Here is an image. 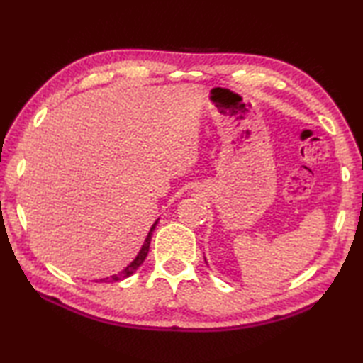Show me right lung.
<instances>
[{"label":"right lung","mask_w":363,"mask_h":363,"mask_svg":"<svg viewBox=\"0 0 363 363\" xmlns=\"http://www.w3.org/2000/svg\"><path fill=\"white\" fill-rule=\"evenodd\" d=\"M157 223H158V220L152 225V228H150V231H149V235H147V238H146V240H144V245H143V248H141V252L138 253V256L135 257V261L128 265V267H125L123 272L121 273H118V275H113V277H110V278H104V279H99L101 283H113V281H119V279H124V278H128L130 275H133V273L140 269V265L144 262V259H146V256H147V253H149V245H150V239H152V231L155 230V227H157Z\"/></svg>","instance_id":"right-lung-1"}]
</instances>
